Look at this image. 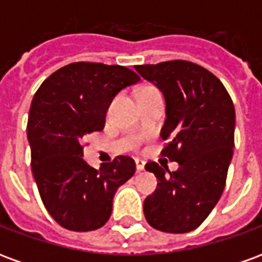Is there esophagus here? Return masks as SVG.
<instances>
[{
  "label": "esophagus",
  "mask_w": 262,
  "mask_h": 262,
  "mask_svg": "<svg viewBox=\"0 0 262 262\" xmlns=\"http://www.w3.org/2000/svg\"><path fill=\"white\" fill-rule=\"evenodd\" d=\"M144 165H146V163H144V161H142V160H136V170L137 171L144 170Z\"/></svg>",
  "instance_id": "1"
}]
</instances>
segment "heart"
Wrapping results in <instances>:
<instances>
[{
	"instance_id": "obj_1",
	"label": "heart",
	"mask_w": 262,
	"mask_h": 262,
	"mask_svg": "<svg viewBox=\"0 0 262 262\" xmlns=\"http://www.w3.org/2000/svg\"><path fill=\"white\" fill-rule=\"evenodd\" d=\"M147 90H153V88H144V90H142V91H147Z\"/></svg>"
}]
</instances>
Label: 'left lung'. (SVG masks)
Returning a JSON list of instances; mask_svg holds the SVG:
<instances>
[{"label": "left lung", "mask_w": 262, "mask_h": 262, "mask_svg": "<svg viewBox=\"0 0 262 262\" xmlns=\"http://www.w3.org/2000/svg\"><path fill=\"white\" fill-rule=\"evenodd\" d=\"M144 80L159 88L165 101L161 151L180 168L147 163L159 184L144 199L148 225L165 233H188L208 217L225 189L233 157L236 114L225 85L201 66L172 60L135 66Z\"/></svg>", "instance_id": "8db88e82"}]
</instances>
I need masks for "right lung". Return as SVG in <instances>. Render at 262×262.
I'll list each match as a JSON object with an SVG mask.
<instances>
[{
    "label": "right lung",
    "mask_w": 262,
    "mask_h": 262,
    "mask_svg": "<svg viewBox=\"0 0 262 262\" xmlns=\"http://www.w3.org/2000/svg\"><path fill=\"white\" fill-rule=\"evenodd\" d=\"M140 77L123 66L71 63L43 81L33 97L28 142L32 172L45 208L73 231L102 227L111 217L118 188L136 164L119 156L94 168L82 159V139L99 132L114 98Z\"/></svg>",
    "instance_id": "add662e5"
}]
</instances>
